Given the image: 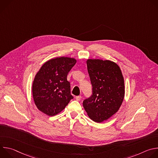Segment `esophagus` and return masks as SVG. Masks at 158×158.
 Instances as JSON below:
<instances>
[{
    "label": "esophagus",
    "mask_w": 158,
    "mask_h": 158,
    "mask_svg": "<svg viewBox=\"0 0 158 158\" xmlns=\"http://www.w3.org/2000/svg\"><path fill=\"white\" fill-rule=\"evenodd\" d=\"M81 99V96H77L76 97V99L77 101H79Z\"/></svg>",
    "instance_id": "esophagus-1"
}]
</instances>
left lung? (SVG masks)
<instances>
[{
	"label": "left lung",
	"instance_id": "8db88e82",
	"mask_svg": "<svg viewBox=\"0 0 158 158\" xmlns=\"http://www.w3.org/2000/svg\"><path fill=\"white\" fill-rule=\"evenodd\" d=\"M93 95L83 107L89 118L96 123L107 120L119 109L124 98V79L119 66L109 60H87Z\"/></svg>",
	"mask_w": 158,
	"mask_h": 158
}]
</instances>
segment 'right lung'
<instances>
[{
	"label": "right lung",
	"instance_id": "right-lung-1",
	"mask_svg": "<svg viewBox=\"0 0 158 158\" xmlns=\"http://www.w3.org/2000/svg\"><path fill=\"white\" fill-rule=\"evenodd\" d=\"M75 58L58 57L45 62L32 84V96L37 109L54 116L65 109L73 99L67 76L76 63Z\"/></svg>",
	"mask_w": 158,
	"mask_h": 158
}]
</instances>
